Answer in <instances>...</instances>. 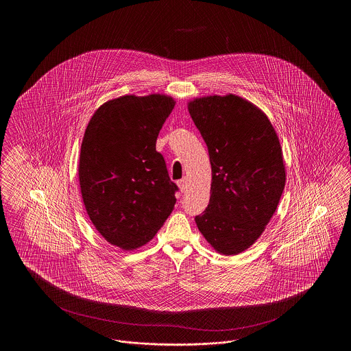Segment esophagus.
<instances>
[{"label": "esophagus", "mask_w": 351, "mask_h": 351, "mask_svg": "<svg viewBox=\"0 0 351 351\" xmlns=\"http://www.w3.org/2000/svg\"><path fill=\"white\" fill-rule=\"evenodd\" d=\"M178 185H179L180 191L184 192V191L186 189V179H182V180H179V182H178Z\"/></svg>", "instance_id": "1"}]
</instances>
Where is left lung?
<instances>
[{
    "mask_svg": "<svg viewBox=\"0 0 351 351\" xmlns=\"http://www.w3.org/2000/svg\"><path fill=\"white\" fill-rule=\"evenodd\" d=\"M188 112L212 166L209 205L195 221L223 255L247 250L265 232L285 185L283 151L267 116L235 95L197 97Z\"/></svg>",
    "mask_w": 351,
    "mask_h": 351,
    "instance_id": "8db88e82",
    "label": "left lung"
}]
</instances>
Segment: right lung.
I'll use <instances>...</instances> for the list:
<instances>
[{
	"instance_id": "right-lung-1",
	"label": "right lung",
	"mask_w": 351,
	"mask_h": 351,
	"mask_svg": "<svg viewBox=\"0 0 351 351\" xmlns=\"http://www.w3.org/2000/svg\"><path fill=\"white\" fill-rule=\"evenodd\" d=\"M176 101L166 95L121 96L95 112L84 133L79 182L96 230L125 251L155 237L173 210L178 185L156 151Z\"/></svg>"
}]
</instances>
